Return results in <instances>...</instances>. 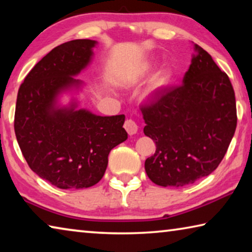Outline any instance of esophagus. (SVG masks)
<instances>
[{
  "instance_id": "obj_1",
  "label": "esophagus",
  "mask_w": 252,
  "mask_h": 252,
  "mask_svg": "<svg viewBox=\"0 0 252 252\" xmlns=\"http://www.w3.org/2000/svg\"><path fill=\"white\" fill-rule=\"evenodd\" d=\"M124 127H125L126 131L129 135H134V134L137 133L138 126H137V124L133 121V119H127L125 124H124Z\"/></svg>"
}]
</instances>
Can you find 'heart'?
Segmentation results:
<instances>
[{
    "instance_id": "heart-1",
    "label": "heart",
    "mask_w": 252,
    "mask_h": 252,
    "mask_svg": "<svg viewBox=\"0 0 252 252\" xmlns=\"http://www.w3.org/2000/svg\"><path fill=\"white\" fill-rule=\"evenodd\" d=\"M152 66L153 64L151 63L145 64L142 68V73H148L150 69L152 68ZM171 71H170L169 68H163L161 69L160 72H158L157 74L154 75L152 81H151L146 94L154 95L158 94L161 90H163V89L170 83V81H171Z\"/></svg>"
}]
</instances>
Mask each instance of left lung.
<instances>
[{
    "label": "left lung",
    "instance_id": "left-lung-1",
    "mask_svg": "<svg viewBox=\"0 0 252 252\" xmlns=\"http://www.w3.org/2000/svg\"><path fill=\"white\" fill-rule=\"evenodd\" d=\"M183 84L161 90L141 106L144 134L157 150L146 175L163 187H184L206 177L225 156L237 128L235 95L229 76L195 45Z\"/></svg>",
    "mask_w": 252,
    "mask_h": 252
}]
</instances>
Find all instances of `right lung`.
<instances>
[{
    "instance_id": "obj_1",
    "label": "right lung",
    "mask_w": 252,
    "mask_h": 252,
    "mask_svg": "<svg viewBox=\"0 0 252 252\" xmlns=\"http://www.w3.org/2000/svg\"><path fill=\"white\" fill-rule=\"evenodd\" d=\"M96 42L76 39L57 46L34 65L19 88L14 131L27 163L42 179L61 189L98 184L108 156L127 139L125 116H96L56 106L57 95L79 88V74L90 63Z\"/></svg>"
}]
</instances>
